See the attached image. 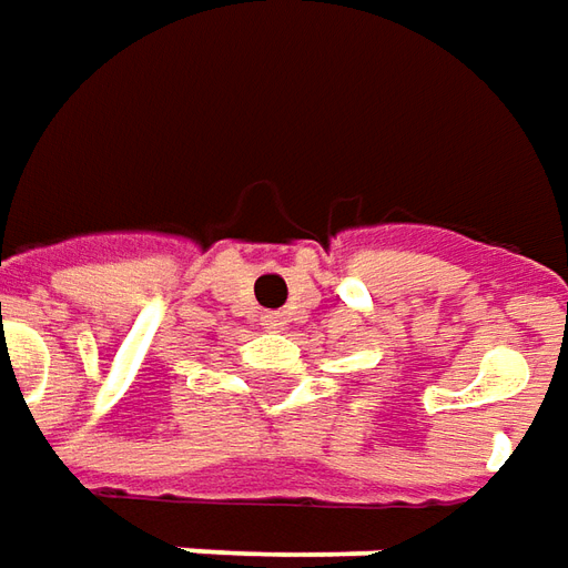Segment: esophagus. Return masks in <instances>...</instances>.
<instances>
[{
  "label": "esophagus",
  "instance_id": "1",
  "mask_svg": "<svg viewBox=\"0 0 568 568\" xmlns=\"http://www.w3.org/2000/svg\"><path fill=\"white\" fill-rule=\"evenodd\" d=\"M264 325H267V328H280V316H267V320H264Z\"/></svg>",
  "mask_w": 568,
  "mask_h": 568
}]
</instances>
